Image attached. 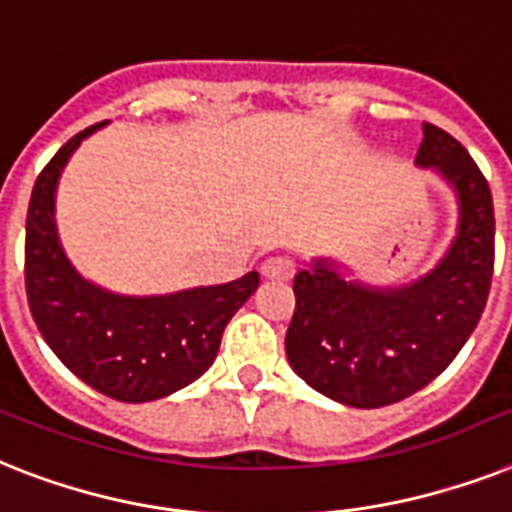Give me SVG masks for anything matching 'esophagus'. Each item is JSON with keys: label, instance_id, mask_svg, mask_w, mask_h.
<instances>
[{"label": "esophagus", "instance_id": "esophagus-1", "mask_svg": "<svg viewBox=\"0 0 512 512\" xmlns=\"http://www.w3.org/2000/svg\"><path fill=\"white\" fill-rule=\"evenodd\" d=\"M260 270L270 281H286V278L294 276V263L289 257H268Z\"/></svg>", "mask_w": 512, "mask_h": 512}]
</instances>
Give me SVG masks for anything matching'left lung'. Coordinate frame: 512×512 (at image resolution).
Listing matches in <instances>:
<instances>
[{"label":"left lung","instance_id":"1","mask_svg":"<svg viewBox=\"0 0 512 512\" xmlns=\"http://www.w3.org/2000/svg\"><path fill=\"white\" fill-rule=\"evenodd\" d=\"M415 165L434 170L458 199L455 236L429 273L371 286L334 257H313L294 276L286 357L305 384L342 405H394L431 384L463 350L489 297L494 207L479 165L431 123H423Z\"/></svg>","mask_w":512,"mask_h":512}]
</instances>
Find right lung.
Segmentation results:
<instances>
[{
  "instance_id": "1",
  "label": "right lung",
  "mask_w": 512,
  "mask_h": 512,
  "mask_svg": "<svg viewBox=\"0 0 512 512\" xmlns=\"http://www.w3.org/2000/svg\"><path fill=\"white\" fill-rule=\"evenodd\" d=\"M102 126L73 136L36 178L26 220L28 305L44 342L91 389L120 402H152L213 365L223 328L255 294L260 273L149 297L83 278L60 242L54 197L70 155Z\"/></svg>"
}]
</instances>
